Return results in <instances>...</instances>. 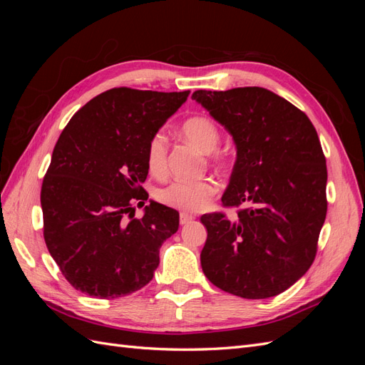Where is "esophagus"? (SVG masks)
Returning a JSON list of instances; mask_svg holds the SVG:
<instances>
[{
	"mask_svg": "<svg viewBox=\"0 0 365 365\" xmlns=\"http://www.w3.org/2000/svg\"><path fill=\"white\" fill-rule=\"evenodd\" d=\"M192 220H193V216L187 215V213H181V216H180V224L181 225H187L189 222H192Z\"/></svg>",
	"mask_w": 365,
	"mask_h": 365,
	"instance_id": "1",
	"label": "esophagus"
}]
</instances>
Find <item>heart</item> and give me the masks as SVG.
I'll return each instance as SVG.
<instances>
[{
  "mask_svg": "<svg viewBox=\"0 0 365 365\" xmlns=\"http://www.w3.org/2000/svg\"><path fill=\"white\" fill-rule=\"evenodd\" d=\"M181 132L192 145L205 153L213 152L220 141L217 126L207 117H192L185 120ZM212 158L215 161L220 160L217 155H212ZM146 165L153 176H163L168 169V138L161 130L155 132L148 143ZM216 192L217 185L210 178L200 181H173L157 192V200L180 212L195 213L212 201Z\"/></svg>",
  "mask_w": 365,
  "mask_h": 365,
  "instance_id": "obj_1",
  "label": "heart"
}]
</instances>
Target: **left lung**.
Wrapping results in <instances>:
<instances>
[{
    "label": "left lung",
    "instance_id": "1",
    "mask_svg": "<svg viewBox=\"0 0 365 365\" xmlns=\"http://www.w3.org/2000/svg\"><path fill=\"white\" fill-rule=\"evenodd\" d=\"M235 140L237 157L224 207L202 215L205 277L219 289L259 300L279 295L306 274L327 213L326 158L307 115L260 86L192 96Z\"/></svg>",
    "mask_w": 365,
    "mask_h": 365
}]
</instances>
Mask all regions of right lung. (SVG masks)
<instances>
[{
    "label": "right lung",
    "instance_id": "add662e5",
    "mask_svg": "<svg viewBox=\"0 0 365 365\" xmlns=\"http://www.w3.org/2000/svg\"><path fill=\"white\" fill-rule=\"evenodd\" d=\"M190 91L113 88L77 111L53 149L43 176V239L63 277L96 298L146 286L160 248L178 231L180 213L149 201L146 148Z\"/></svg>",
    "mask_w": 365,
    "mask_h": 365
}]
</instances>
